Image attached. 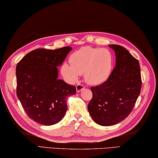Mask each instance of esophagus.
<instances>
[{
  "instance_id": "esophagus-1",
  "label": "esophagus",
  "mask_w": 158,
  "mask_h": 158,
  "mask_svg": "<svg viewBox=\"0 0 158 158\" xmlns=\"http://www.w3.org/2000/svg\"><path fill=\"white\" fill-rule=\"evenodd\" d=\"M85 88V86L83 85L82 84H77L76 85V91L77 92H80L81 91H82V89Z\"/></svg>"
}]
</instances>
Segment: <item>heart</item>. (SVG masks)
<instances>
[{
    "label": "heart",
    "instance_id": "heart-1",
    "mask_svg": "<svg viewBox=\"0 0 158 158\" xmlns=\"http://www.w3.org/2000/svg\"><path fill=\"white\" fill-rule=\"evenodd\" d=\"M71 65L64 63L61 72L69 81L74 82L84 74L87 83L99 85L110 77L113 67V55L108 49L83 47L70 56Z\"/></svg>",
    "mask_w": 158,
    "mask_h": 158
}]
</instances>
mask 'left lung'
<instances>
[{
    "instance_id": "left-lung-1",
    "label": "left lung",
    "mask_w": 158,
    "mask_h": 158,
    "mask_svg": "<svg viewBox=\"0 0 158 158\" xmlns=\"http://www.w3.org/2000/svg\"><path fill=\"white\" fill-rule=\"evenodd\" d=\"M115 52V67L106 81L92 87L88 111L102 126L120 123L130 114L140 94L141 70L139 61L123 46L109 45Z\"/></svg>"
}]
</instances>
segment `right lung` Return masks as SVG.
<instances>
[{"instance_id":"1","label":"right lung","mask_w":158,"mask_h":158,"mask_svg":"<svg viewBox=\"0 0 158 158\" xmlns=\"http://www.w3.org/2000/svg\"><path fill=\"white\" fill-rule=\"evenodd\" d=\"M71 50L36 49L18 62L17 96L28 117L40 125L59 123L68 108L66 98L76 93V87L58 79L57 66Z\"/></svg>"}]
</instances>
